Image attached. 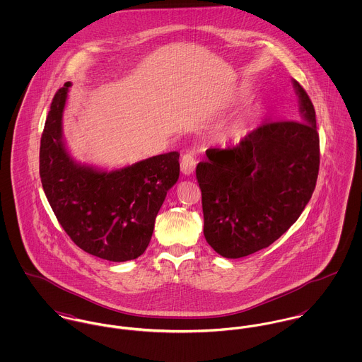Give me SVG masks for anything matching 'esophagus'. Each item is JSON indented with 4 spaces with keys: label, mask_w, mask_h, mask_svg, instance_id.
<instances>
[{
    "label": "esophagus",
    "mask_w": 362,
    "mask_h": 362,
    "mask_svg": "<svg viewBox=\"0 0 362 362\" xmlns=\"http://www.w3.org/2000/svg\"><path fill=\"white\" fill-rule=\"evenodd\" d=\"M195 167H197V158L194 156L191 153L182 156V158H181V171H182V174H185V175L194 174Z\"/></svg>",
    "instance_id": "34e87169"
}]
</instances>
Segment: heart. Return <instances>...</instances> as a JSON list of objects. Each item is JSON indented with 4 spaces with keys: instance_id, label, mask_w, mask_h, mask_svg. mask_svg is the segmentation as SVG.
<instances>
[{
    "instance_id": "1",
    "label": "heart",
    "mask_w": 362,
    "mask_h": 362,
    "mask_svg": "<svg viewBox=\"0 0 362 362\" xmlns=\"http://www.w3.org/2000/svg\"><path fill=\"white\" fill-rule=\"evenodd\" d=\"M231 136L233 138H241L243 135H244V132H245V127H244V124L241 122V121H238V122H235L233 127H231Z\"/></svg>"
}]
</instances>
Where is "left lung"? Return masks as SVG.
<instances>
[{"label": "left lung", "instance_id": "1", "mask_svg": "<svg viewBox=\"0 0 362 362\" xmlns=\"http://www.w3.org/2000/svg\"><path fill=\"white\" fill-rule=\"evenodd\" d=\"M301 121L264 122L237 146L207 149L197 167L204 234L221 257L267 248L300 217L319 171V135L310 96L293 79Z\"/></svg>", "mask_w": 362, "mask_h": 362}]
</instances>
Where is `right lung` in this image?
<instances>
[{
	"instance_id": "1",
	"label": "right lung",
	"mask_w": 362,
	"mask_h": 362,
	"mask_svg": "<svg viewBox=\"0 0 362 362\" xmlns=\"http://www.w3.org/2000/svg\"><path fill=\"white\" fill-rule=\"evenodd\" d=\"M71 82L52 99L40 141V178L55 217L85 252L110 262L141 257L168 189L180 177V153L153 156L118 170L78 163L65 146L62 114Z\"/></svg>"
}]
</instances>
